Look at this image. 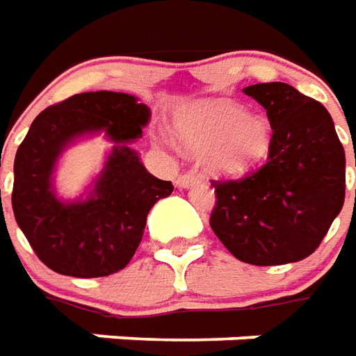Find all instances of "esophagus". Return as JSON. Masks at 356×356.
Wrapping results in <instances>:
<instances>
[{"instance_id":"obj_1","label":"esophagus","mask_w":356,"mask_h":356,"mask_svg":"<svg viewBox=\"0 0 356 356\" xmlns=\"http://www.w3.org/2000/svg\"><path fill=\"white\" fill-rule=\"evenodd\" d=\"M195 182H199V176L195 172H184L176 178V186L178 188H190Z\"/></svg>"}]
</instances>
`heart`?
Here are the masks:
<instances>
[{
  "label": "heart",
  "mask_w": 356,
  "mask_h": 356,
  "mask_svg": "<svg viewBox=\"0 0 356 356\" xmlns=\"http://www.w3.org/2000/svg\"><path fill=\"white\" fill-rule=\"evenodd\" d=\"M178 132L195 153H209V165L222 174H241L266 157L270 124L228 102H207L184 115Z\"/></svg>",
  "instance_id": "b5f03b06"
}]
</instances>
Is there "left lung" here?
<instances>
[{
	"mask_svg": "<svg viewBox=\"0 0 356 356\" xmlns=\"http://www.w3.org/2000/svg\"><path fill=\"white\" fill-rule=\"evenodd\" d=\"M266 109L268 157L238 180H211V228L236 259L254 266L312 254L345 201V151L322 103L284 82L247 86ZM356 166V153H355Z\"/></svg>",
	"mask_w": 356,
	"mask_h": 356,
	"instance_id": "left-lung-1",
	"label": "left lung"
}]
</instances>
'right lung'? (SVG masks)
Masks as SVG:
<instances>
[{
    "mask_svg": "<svg viewBox=\"0 0 356 356\" xmlns=\"http://www.w3.org/2000/svg\"><path fill=\"white\" fill-rule=\"evenodd\" d=\"M147 120V105L107 90L76 93L34 118L15 157L11 203L17 224L47 268L99 278L132 261L151 207L174 190L172 182L147 172L126 145L142 136ZM99 129L121 145L108 159L92 197L63 204L51 190L54 161L74 137Z\"/></svg>",
    "mask_w": 356,
    "mask_h": 356,
    "instance_id": "obj_1",
    "label": "right lung"
}]
</instances>
